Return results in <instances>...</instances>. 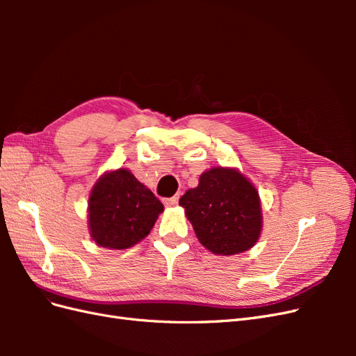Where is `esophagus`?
Instances as JSON below:
<instances>
[{
	"label": "esophagus",
	"mask_w": 356,
	"mask_h": 356,
	"mask_svg": "<svg viewBox=\"0 0 356 356\" xmlns=\"http://www.w3.org/2000/svg\"><path fill=\"white\" fill-rule=\"evenodd\" d=\"M165 207H168V208H172V207H175V204L178 203V196H174V197H169V199H165Z\"/></svg>",
	"instance_id": "esophagus-1"
}]
</instances>
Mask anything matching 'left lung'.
<instances>
[{
    "mask_svg": "<svg viewBox=\"0 0 356 356\" xmlns=\"http://www.w3.org/2000/svg\"><path fill=\"white\" fill-rule=\"evenodd\" d=\"M199 242L217 255L245 252L263 230L258 190L239 169L215 166L204 170L196 188L179 199Z\"/></svg>",
    "mask_w": 356,
    "mask_h": 356,
    "instance_id": "obj_1",
    "label": "left lung"
}]
</instances>
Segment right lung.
<instances>
[{
	"label": "right lung",
	"instance_id": "add662e5",
	"mask_svg": "<svg viewBox=\"0 0 356 356\" xmlns=\"http://www.w3.org/2000/svg\"><path fill=\"white\" fill-rule=\"evenodd\" d=\"M163 204L131 170H106L90 190L88 222L92 241L108 250H127L152 232Z\"/></svg>",
	"mask_w": 356,
	"mask_h": 356
}]
</instances>
